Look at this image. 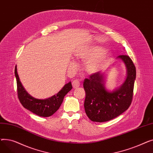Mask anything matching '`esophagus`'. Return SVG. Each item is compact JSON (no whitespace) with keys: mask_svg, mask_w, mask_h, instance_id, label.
Listing matches in <instances>:
<instances>
[{"mask_svg":"<svg viewBox=\"0 0 153 153\" xmlns=\"http://www.w3.org/2000/svg\"><path fill=\"white\" fill-rule=\"evenodd\" d=\"M72 87H73L74 89H76V88H78L79 87L80 82L78 81L77 79H75L73 81H72Z\"/></svg>","mask_w":153,"mask_h":153,"instance_id":"1","label":"esophagus"}]
</instances>
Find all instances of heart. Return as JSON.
<instances>
[{
  "label": "heart",
  "instance_id": "1",
  "mask_svg": "<svg viewBox=\"0 0 153 153\" xmlns=\"http://www.w3.org/2000/svg\"><path fill=\"white\" fill-rule=\"evenodd\" d=\"M104 51L105 50L102 48L95 46L83 50L79 53V56L82 58H93L88 61L85 65V69L88 72L90 73H94L100 69L106 58V56H101Z\"/></svg>",
  "mask_w": 153,
  "mask_h": 153
}]
</instances>
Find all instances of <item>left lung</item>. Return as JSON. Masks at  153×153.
I'll return each mask as SVG.
<instances>
[{"label":"left lung","instance_id":"obj_1","mask_svg":"<svg viewBox=\"0 0 153 153\" xmlns=\"http://www.w3.org/2000/svg\"><path fill=\"white\" fill-rule=\"evenodd\" d=\"M127 68V77L118 89L108 92L104 87V76L100 72H95L84 81L85 92L84 108L92 122H104L123 114L130 106L133 95L136 68L127 55H120Z\"/></svg>","mask_w":153,"mask_h":153}]
</instances>
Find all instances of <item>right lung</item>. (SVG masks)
<instances>
[{
    "instance_id": "obj_1",
    "label": "right lung",
    "mask_w": 153,
    "mask_h": 153,
    "mask_svg": "<svg viewBox=\"0 0 153 153\" xmlns=\"http://www.w3.org/2000/svg\"><path fill=\"white\" fill-rule=\"evenodd\" d=\"M15 74L17 80L18 98L24 108L39 117H48L53 115L60 107L65 96L71 89V82L66 84L56 95L51 97L41 100L32 97L24 89L20 81L17 71V66L15 68Z\"/></svg>"
}]
</instances>
